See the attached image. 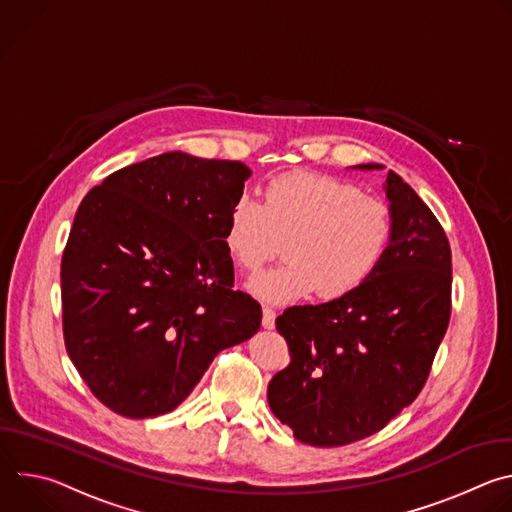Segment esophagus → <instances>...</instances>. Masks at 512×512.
Here are the masks:
<instances>
[{
	"label": "esophagus",
	"instance_id": "esophagus-1",
	"mask_svg": "<svg viewBox=\"0 0 512 512\" xmlns=\"http://www.w3.org/2000/svg\"><path fill=\"white\" fill-rule=\"evenodd\" d=\"M263 328L273 330L275 328V312L271 308H263V320H261Z\"/></svg>",
	"mask_w": 512,
	"mask_h": 512
}]
</instances>
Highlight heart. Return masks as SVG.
<instances>
[{"label":"heart","instance_id":"heart-1","mask_svg":"<svg viewBox=\"0 0 512 512\" xmlns=\"http://www.w3.org/2000/svg\"><path fill=\"white\" fill-rule=\"evenodd\" d=\"M393 233L391 206L346 180L296 172L271 180L263 204L235 200L225 245L249 275L283 253L287 263L249 287L269 304H291L314 294L338 300L358 289L377 269Z\"/></svg>","mask_w":512,"mask_h":512}]
</instances>
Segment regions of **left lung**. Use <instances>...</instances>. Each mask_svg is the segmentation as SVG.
I'll return each mask as SVG.
<instances>
[{
  "instance_id": "1",
  "label": "left lung",
  "mask_w": 512,
  "mask_h": 512,
  "mask_svg": "<svg viewBox=\"0 0 512 512\" xmlns=\"http://www.w3.org/2000/svg\"><path fill=\"white\" fill-rule=\"evenodd\" d=\"M381 170V164H360ZM385 192L393 233L352 294L277 316L289 364L267 387L294 437L338 448L381 431L421 393L452 314V251L440 221L395 172Z\"/></svg>"
}]
</instances>
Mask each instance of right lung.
Here are the masks:
<instances>
[{
    "label": "right lung",
    "mask_w": 512,
    "mask_h": 512,
    "mask_svg": "<svg viewBox=\"0 0 512 512\" xmlns=\"http://www.w3.org/2000/svg\"><path fill=\"white\" fill-rule=\"evenodd\" d=\"M251 170L170 152L121 168L83 198L62 263L66 352L111 411L158 417L212 358L249 340L261 306L233 289L229 212Z\"/></svg>",
    "instance_id": "right-lung-1"
}]
</instances>
